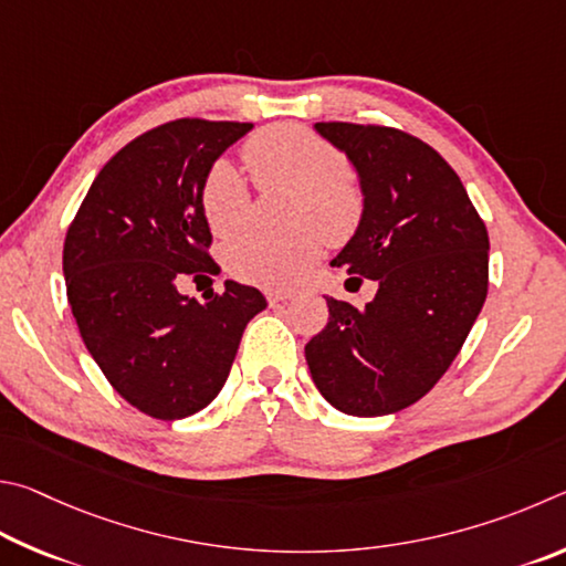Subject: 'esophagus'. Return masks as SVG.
<instances>
[{"label": "esophagus", "instance_id": "1", "mask_svg": "<svg viewBox=\"0 0 566 566\" xmlns=\"http://www.w3.org/2000/svg\"><path fill=\"white\" fill-rule=\"evenodd\" d=\"M265 298H268V303H271V305H277V303L291 301L293 293H285V291H268Z\"/></svg>", "mask_w": 566, "mask_h": 566}]
</instances>
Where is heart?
Wrapping results in <instances>:
<instances>
[{
    "instance_id": "1",
    "label": "heart",
    "mask_w": 566,
    "mask_h": 566,
    "mask_svg": "<svg viewBox=\"0 0 566 566\" xmlns=\"http://www.w3.org/2000/svg\"><path fill=\"white\" fill-rule=\"evenodd\" d=\"M243 161L261 191L293 188L291 228L248 231L223 248L228 273L263 289H289L298 281L323 243L338 245L358 231L365 193L338 146L301 124H273L243 144ZM198 206L216 235H233L251 216V188L241 171L218 158L198 188Z\"/></svg>"
}]
</instances>
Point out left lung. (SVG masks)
Returning <instances> with one entry per match:
<instances>
[{
  "instance_id": "left-lung-1",
  "label": "left lung",
  "mask_w": 566,
  "mask_h": 566,
  "mask_svg": "<svg viewBox=\"0 0 566 566\" xmlns=\"http://www.w3.org/2000/svg\"><path fill=\"white\" fill-rule=\"evenodd\" d=\"M315 128L348 154L365 193L358 233L333 265L378 293L365 308L328 298L305 360L333 408L378 418L418 402L458 358L488 298L490 238L460 176L418 136L382 124Z\"/></svg>"
}]
</instances>
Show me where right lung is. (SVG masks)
<instances>
[{
	"label": "right lung",
	"instance_id": "add662e5",
	"mask_svg": "<svg viewBox=\"0 0 566 566\" xmlns=\"http://www.w3.org/2000/svg\"><path fill=\"white\" fill-rule=\"evenodd\" d=\"M253 124L174 118L108 161L69 223L66 298L86 350L122 398L156 420L203 410L231 373L261 291L226 281L203 303L178 293L221 268L198 188ZM211 281V277H208Z\"/></svg>",
	"mask_w": 566,
	"mask_h": 566
}]
</instances>
